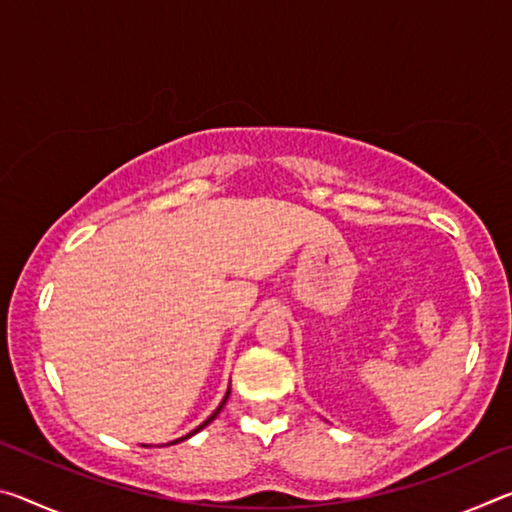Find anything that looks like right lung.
Wrapping results in <instances>:
<instances>
[{
    "label": "right lung",
    "mask_w": 512,
    "mask_h": 512,
    "mask_svg": "<svg viewBox=\"0 0 512 512\" xmlns=\"http://www.w3.org/2000/svg\"><path fill=\"white\" fill-rule=\"evenodd\" d=\"M228 395H230V391H228V393H225V397H223V402H221V404H219V409H216V411H214V413H212V415H210V418H207V420H205V422H203V424H198V427H196V429H194V431H189V433H187V436H183V438H178V440H171V443H169V445H176V443H183V440H187V438H189V436H194V433H198V431H201V429H203V427H207V424H210V422H212V420H214V418H216V415H219V411H221V409H223V404H225V402H228Z\"/></svg>",
    "instance_id": "add662e5"
}]
</instances>
